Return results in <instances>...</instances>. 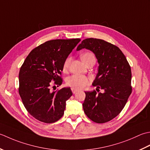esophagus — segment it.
Here are the masks:
<instances>
[{"label": "esophagus", "mask_w": 150, "mask_h": 150, "mask_svg": "<svg viewBox=\"0 0 150 150\" xmlns=\"http://www.w3.org/2000/svg\"><path fill=\"white\" fill-rule=\"evenodd\" d=\"M71 90H72V92L73 94H75L78 91L77 89H76V88H71Z\"/></svg>", "instance_id": "1"}]
</instances>
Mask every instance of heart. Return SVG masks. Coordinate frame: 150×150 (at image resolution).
Here are the masks:
<instances>
[{"mask_svg":"<svg viewBox=\"0 0 150 150\" xmlns=\"http://www.w3.org/2000/svg\"><path fill=\"white\" fill-rule=\"evenodd\" d=\"M91 58H94L95 59L94 55L91 52H85L81 55V59L83 61V62L88 60V59H91ZM71 61V57H68L66 58L63 65V71H66L69 68ZM89 79L84 75H72L71 76H69L66 80V83L68 86L72 88H74L76 89H80V88H83L85 86H87V85L89 84Z\"/></svg>","mask_w":150,"mask_h":150,"instance_id":"heart-1","label":"heart"}]
</instances>
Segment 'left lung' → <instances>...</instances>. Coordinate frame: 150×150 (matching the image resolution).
<instances>
[{
  "label": "left lung",
  "mask_w": 150,
  "mask_h": 150,
  "mask_svg": "<svg viewBox=\"0 0 150 150\" xmlns=\"http://www.w3.org/2000/svg\"><path fill=\"white\" fill-rule=\"evenodd\" d=\"M90 50L95 54L98 71L93 85L94 90L85 92L83 108L85 115L96 123H105L115 118L124 109L132 91L131 71L126 56L120 48L100 39L88 38L81 41L77 50Z\"/></svg>",
  "instance_id": "obj_1"
}]
</instances>
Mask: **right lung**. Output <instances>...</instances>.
I'll return each instance as SVG.
<instances>
[{"mask_svg": "<svg viewBox=\"0 0 150 150\" xmlns=\"http://www.w3.org/2000/svg\"><path fill=\"white\" fill-rule=\"evenodd\" d=\"M80 41H48L33 49L24 60L19 74V93L27 111L37 120L50 124L63 117L66 101L72 95L71 88L54 92L50 88L53 83L62 84L64 62Z\"/></svg>", "mask_w": 150, "mask_h": 150, "instance_id": "add662e5", "label": "right lung"}]
</instances>
